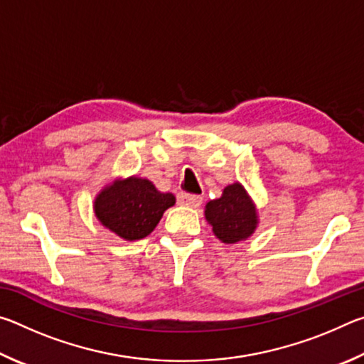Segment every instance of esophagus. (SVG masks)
Returning <instances> with one entry per match:
<instances>
[{"label":"esophagus","instance_id":"1","mask_svg":"<svg viewBox=\"0 0 364 364\" xmlns=\"http://www.w3.org/2000/svg\"><path fill=\"white\" fill-rule=\"evenodd\" d=\"M178 202H180L181 205L196 208V207H199L202 204V197L200 196H196V194L180 193V194H178Z\"/></svg>","mask_w":364,"mask_h":364}]
</instances>
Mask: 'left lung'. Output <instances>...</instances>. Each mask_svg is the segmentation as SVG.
<instances>
[{"mask_svg": "<svg viewBox=\"0 0 364 364\" xmlns=\"http://www.w3.org/2000/svg\"><path fill=\"white\" fill-rule=\"evenodd\" d=\"M205 218L215 236L225 244L245 241L258 225L254 202L241 183L230 184L221 197L207 202Z\"/></svg>", "mask_w": 364, "mask_h": 364, "instance_id": "left-lung-1", "label": "left lung"}]
</instances>
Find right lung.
Here are the masks:
<instances>
[{
  "instance_id": "add662e5",
  "label": "right lung",
  "mask_w": 364,
  "mask_h": 364,
  "mask_svg": "<svg viewBox=\"0 0 364 364\" xmlns=\"http://www.w3.org/2000/svg\"><path fill=\"white\" fill-rule=\"evenodd\" d=\"M175 205V196L160 193L146 178L130 176L107 184L95 199L102 226L125 241H138L154 231L164 212Z\"/></svg>"
}]
</instances>
